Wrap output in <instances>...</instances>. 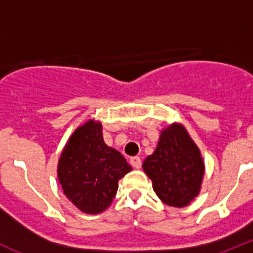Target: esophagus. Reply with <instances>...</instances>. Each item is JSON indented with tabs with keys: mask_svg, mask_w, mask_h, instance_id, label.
I'll return each instance as SVG.
<instances>
[{
	"mask_svg": "<svg viewBox=\"0 0 253 253\" xmlns=\"http://www.w3.org/2000/svg\"><path fill=\"white\" fill-rule=\"evenodd\" d=\"M130 163L134 169H140V166H142V160L139 157H133L130 160Z\"/></svg>",
	"mask_w": 253,
	"mask_h": 253,
	"instance_id": "obj_1",
	"label": "esophagus"
}]
</instances>
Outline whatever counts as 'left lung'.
I'll use <instances>...</instances> for the list:
<instances>
[{"instance_id":"obj_1","label":"left lung","mask_w":253,"mask_h":253,"mask_svg":"<svg viewBox=\"0 0 253 253\" xmlns=\"http://www.w3.org/2000/svg\"><path fill=\"white\" fill-rule=\"evenodd\" d=\"M154 193L165 204L182 208L198 196L204 177L202 154L181 124L162 130L153 154L143 162Z\"/></svg>"}]
</instances>
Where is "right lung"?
Wrapping results in <instances>:
<instances>
[{"instance_id": "add662e5", "label": "right lung", "mask_w": 253, "mask_h": 253, "mask_svg": "<svg viewBox=\"0 0 253 253\" xmlns=\"http://www.w3.org/2000/svg\"><path fill=\"white\" fill-rule=\"evenodd\" d=\"M131 171L116 149L102 138L101 123L88 120L75 130L58 162L64 195L86 214L102 213L118 191V181Z\"/></svg>"}]
</instances>
